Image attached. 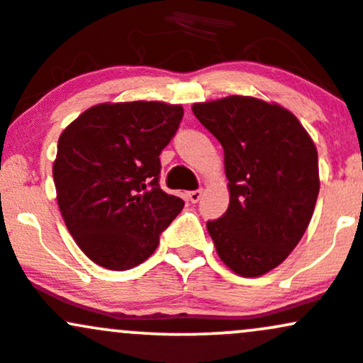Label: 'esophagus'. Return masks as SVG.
<instances>
[{
	"instance_id": "esophagus-1",
	"label": "esophagus",
	"mask_w": 363,
	"mask_h": 363,
	"mask_svg": "<svg viewBox=\"0 0 363 363\" xmlns=\"http://www.w3.org/2000/svg\"><path fill=\"white\" fill-rule=\"evenodd\" d=\"M201 194H203V189H196V191H189V193H188V200L191 201V203H196V201L201 198Z\"/></svg>"
}]
</instances>
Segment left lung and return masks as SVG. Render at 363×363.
<instances>
[{"instance_id": "8db88e82", "label": "left lung", "mask_w": 363, "mask_h": 363, "mask_svg": "<svg viewBox=\"0 0 363 363\" xmlns=\"http://www.w3.org/2000/svg\"><path fill=\"white\" fill-rule=\"evenodd\" d=\"M193 113L224 150L230 205L208 220L220 261L261 277L289 257L310 224L320 191L316 146L294 114L247 95L196 102Z\"/></svg>"}]
</instances>
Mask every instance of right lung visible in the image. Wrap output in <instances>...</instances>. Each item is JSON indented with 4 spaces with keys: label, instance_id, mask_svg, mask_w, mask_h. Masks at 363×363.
<instances>
[{
    "label": "right lung",
    "instance_id": "right-lung-1",
    "mask_svg": "<svg viewBox=\"0 0 363 363\" xmlns=\"http://www.w3.org/2000/svg\"><path fill=\"white\" fill-rule=\"evenodd\" d=\"M181 104L102 102L64 128L53 162L57 203L78 247L113 272L139 266L184 201L160 188V152Z\"/></svg>",
    "mask_w": 363,
    "mask_h": 363
}]
</instances>
